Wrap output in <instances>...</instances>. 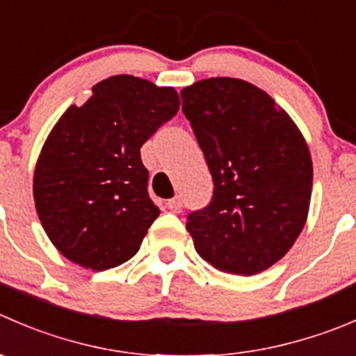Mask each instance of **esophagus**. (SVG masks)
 Wrapping results in <instances>:
<instances>
[{
  "label": "esophagus",
  "instance_id": "1",
  "mask_svg": "<svg viewBox=\"0 0 356 356\" xmlns=\"http://www.w3.org/2000/svg\"><path fill=\"white\" fill-rule=\"evenodd\" d=\"M167 207H168V210H170V212L179 213L182 210V198H181V196H174V198L168 200Z\"/></svg>",
  "mask_w": 356,
  "mask_h": 356
}]
</instances>
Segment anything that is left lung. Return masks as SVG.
Wrapping results in <instances>:
<instances>
[{"mask_svg":"<svg viewBox=\"0 0 356 356\" xmlns=\"http://www.w3.org/2000/svg\"><path fill=\"white\" fill-rule=\"evenodd\" d=\"M181 99L213 179L212 200L189 213L186 229L217 270L261 273L305 227L313 184L308 144L291 116L243 79H202L182 88Z\"/></svg>","mask_w":356,"mask_h":356,"instance_id":"8db88e82","label":"left lung"}]
</instances>
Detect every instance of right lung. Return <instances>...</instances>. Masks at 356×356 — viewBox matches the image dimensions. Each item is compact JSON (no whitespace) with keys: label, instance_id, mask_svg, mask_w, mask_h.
<instances>
[{"label":"right lung","instance_id":"obj_1","mask_svg":"<svg viewBox=\"0 0 356 356\" xmlns=\"http://www.w3.org/2000/svg\"><path fill=\"white\" fill-rule=\"evenodd\" d=\"M179 111L177 92L118 74L71 106L34 170V203L51 243L83 268L104 271L137 254L160 209L147 193L143 144Z\"/></svg>","mask_w":356,"mask_h":356}]
</instances>
